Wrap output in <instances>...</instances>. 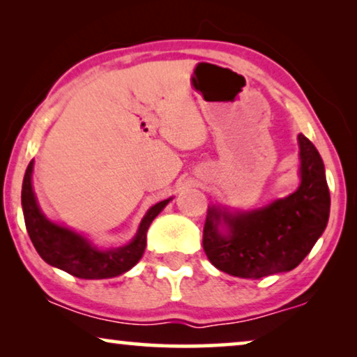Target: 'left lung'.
<instances>
[{
  "mask_svg": "<svg viewBox=\"0 0 357 357\" xmlns=\"http://www.w3.org/2000/svg\"><path fill=\"white\" fill-rule=\"evenodd\" d=\"M299 146L301 185L289 197L238 214L208 208L203 248L218 270L255 280L291 271L319 241L330 216L324 160L304 135H299ZM221 223L227 234L218 231Z\"/></svg>",
  "mask_w": 357,
  "mask_h": 357,
  "instance_id": "left-lung-1",
  "label": "left lung"
}]
</instances>
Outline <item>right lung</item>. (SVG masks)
<instances>
[{"mask_svg":"<svg viewBox=\"0 0 357 357\" xmlns=\"http://www.w3.org/2000/svg\"><path fill=\"white\" fill-rule=\"evenodd\" d=\"M32 167L33 162L27 165L22 182L24 221L33 247L48 265L82 280H105L128 271L141 260L146 248V232L170 199H164L149 209L139 224L138 234L128 245L99 250L79 234L56 226L43 216L32 190Z\"/></svg>","mask_w":357,"mask_h":357,"instance_id":"1","label":"right lung"}]
</instances>
